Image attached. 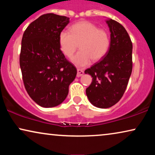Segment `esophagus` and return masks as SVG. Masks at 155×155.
<instances>
[{"label": "esophagus", "instance_id": "34e87169", "mask_svg": "<svg viewBox=\"0 0 155 155\" xmlns=\"http://www.w3.org/2000/svg\"><path fill=\"white\" fill-rule=\"evenodd\" d=\"M77 71H78V73H77V77H81V76L83 75V74H84V71H82V69L78 68Z\"/></svg>", "mask_w": 155, "mask_h": 155}]
</instances>
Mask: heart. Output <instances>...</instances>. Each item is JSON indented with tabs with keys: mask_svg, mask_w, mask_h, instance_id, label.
I'll return each mask as SVG.
<instances>
[{
	"mask_svg": "<svg viewBox=\"0 0 155 155\" xmlns=\"http://www.w3.org/2000/svg\"><path fill=\"white\" fill-rule=\"evenodd\" d=\"M60 49L71 58L79 45L80 51L73 59L80 67L86 66L92 60L98 61L107 54L110 47V37L105 29L87 21H81L72 25L70 31L63 30L59 35Z\"/></svg>",
	"mask_w": 155,
	"mask_h": 155,
	"instance_id": "b5f03b06",
	"label": "heart"
}]
</instances>
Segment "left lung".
I'll return each mask as SVG.
<instances>
[{
	"label": "left lung",
	"instance_id": "8db88e82",
	"mask_svg": "<svg viewBox=\"0 0 155 155\" xmlns=\"http://www.w3.org/2000/svg\"><path fill=\"white\" fill-rule=\"evenodd\" d=\"M111 31V44L107 54L85 74L92 77L86 94L93 105L107 109L121 99L133 69V44L126 29L116 20L107 21Z\"/></svg>",
	"mask_w": 155,
	"mask_h": 155
}]
</instances>
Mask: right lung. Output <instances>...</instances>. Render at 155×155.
<instances>
[{
	"instance_id": "right-lung-1",
	"label": "right lung",
	"mask_w": 155,
	"mask_h": 155,
	"mask_svg": "<svg viewBox=\"0 0 155 155\" xmlns=\"http://www.w3.org/2000/svg\"><path fill=\"white\" fill-rule=\"evenodd\" d=\"M69 18L54 13L42 15L23 34L20 65L23 83L29 97L42 107H54L68 94L77 69L60 49L59 35Z\"/></svg>"
}]
</instances>
